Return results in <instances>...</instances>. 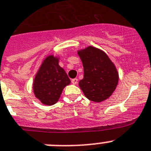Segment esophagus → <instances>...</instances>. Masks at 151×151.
<instances>
[{"mask_svg": "<svg viewBox=\"0 0 151 151\" xmlns=\"http://www.w3.org/2000/svg\"><path fill=\"white\" fill-rule=\"evenodd\" d=\"M71 82L73 85H76V84L78 83V78H73V79L71 80Z\"/></svg>", "mask_w": 151, "mask_h": 151, "instance_id": "esophagus-1", "label": "esophagus"}]
</instances>
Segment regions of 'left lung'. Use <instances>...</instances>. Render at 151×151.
I'll list each match as a JSON object with an SVG mask.
<instances>
[{
    "mask_svg": "<svg viewBox=\"0 0 151 151\" xmlns=\"http://www.w3.org/2000/svg\"><path fill=\"white\" fill-rule=\"evenodd\" d=\"M84 68L79 87L88 99L101 102L115 91L119 75L114 64L104 52L90 46L78 52Z\"/></svg>",
    "mask_w": 151,
    "mask_h": 151,
    "instance_id": "obj_1",
    "label": "left lung"
}]
</instances>
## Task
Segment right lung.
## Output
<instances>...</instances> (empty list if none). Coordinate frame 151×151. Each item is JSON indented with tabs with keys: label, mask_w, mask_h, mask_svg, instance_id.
Returning a JSON list of instances; mask_svg holds the SVG:
<instances>
[{
	"label": "right lung",
	"mask_w": 151,
	"mask_h": 151,
	"mask_svg": "<svg viewBox=\"0 0 151 151\" xmlns=\"http://www.w3.org/2000/svg\"><path fill=\"white\" fill-rule=\"evenodd\" d=\"M58 59L49 56L44 60L33 84L35 97L45 105H53L59 100L63 89L70 83L65 70L58 64Z\"/></svg>",
	"instance_id": "obj_1"
}]
</instances>
